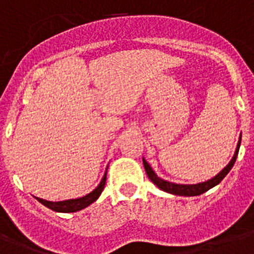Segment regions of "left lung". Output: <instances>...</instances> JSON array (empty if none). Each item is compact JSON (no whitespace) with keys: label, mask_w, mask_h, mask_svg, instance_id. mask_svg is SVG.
Listing matches in <instances>:
<instances>
[{"label":"left lung","mask_w":254,"mask_h":254,"mask_svg":"<svg viewBox=\"0 0 254 254\" xmlns=\"http://www.w3.org/2000/svg\"><path fill=\"white\" fill-rule=\"evenodd\" d=\"M240 143L241 135L240 138H239L236 151H235V154H233V158L231 159V162H229L224 169L221 170L217 175H215L212 179H209V181L207 182H201V183H196V185H177V183H171V182L163 181V179H161V178L153 171V169H151L150 165L145 161V158L142 159L143 166H145V171H146L149 179H150L158 189L163 190V191H166V192L169 193H173V195H179V196H197V195H201V193H204L205 191H208L209 189H212V187H215L216 185H219V183L224 179L225 175L229 173V170L232 169L235 162H236L237 154H239V149H240Z\"/></svg>","instance_id":"8db88e82"}]
</instances>
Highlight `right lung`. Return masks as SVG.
Wrapping results in <instances>:
<instances>
[{"label":"right lung","instance_id":"right-lung-1","mask_svg":"<svg viewBox=\"0 0 254 254\" xmlns=\"http://www.w3.org/2000/svg\"><path fill=\"white\" fill-rule=\"evenodd\" d=\"M105 181H107V173L104 174L103 179L100 182V185L96 187L92 192H89L88 195L83 197H77V199H69V200H63V201H49L45 200V199H41V197H37V200L39 203H42L43 205H46L47 208L53 209L55 212H76V211H80V209L85 208L89 204H92L93 201L97 200V197L100 196V193L103 192L104 186H105Z\"/></svg>","mask_w":254,"mask_h":254}]
</instances>
